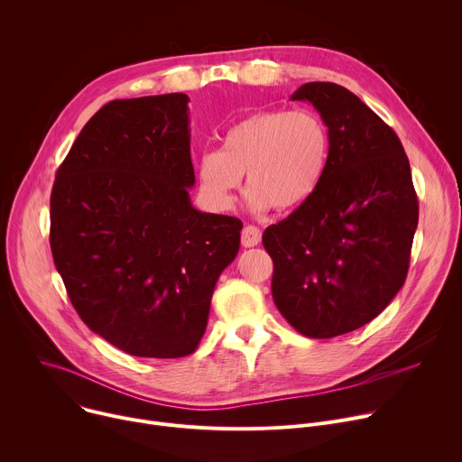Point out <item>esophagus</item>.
<instances>
[{
  "instance_id": "esophagus-1",
  "label": "esophagus",
  "mask_w": 462,
  "mask_h": 462,
  "mask_svg": "<svg viewBox=\"0 0 462 462\" xmlns=\"http://www.w3.org/2000/svg\"><path fill=\"white\" fill-rule=\"evenodd\" d=\"M259 241H261V230H259L257 226L246 225V226L243 228V232H241V243H243V246L250 248V246L259 245Z\"/></svg>"
}]
</instances>
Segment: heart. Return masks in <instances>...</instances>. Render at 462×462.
Masks as SVG:
<instances>
[{"label": "heart", "instance_id": "b5f03b06", "mask_svg": "<svg viewBox=\"0 0 462 462\" xmlns=\"http://www.w3.org/2000/svg\"><path fill=\"white\" fill-rule=\"evenodd\" d=\"M327 155L328 134L316 113L255 111L225 131L219 150L199 155L197 184L205 203L225 212L246 173V203L254 212L292 210L318 188Z\"/></svg>", "mask_w": 462, "mask_h": 462}]
</instances>
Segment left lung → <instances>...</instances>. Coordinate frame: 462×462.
Instances as JSON below:
<instances>
[{
    "label": "left lung",
    "instance_id": "left-lung-1",
    "mask_svg": "<svg viewBox=\"0 0 462 462\" xmlns=\"http://www.w3.org/2000/svg\"><path fill=\"white\" fill-rule=\"evenodd\" d=\"M291 100L312 104L328 134L321 180L263 234L274 261L273 298L309 338L369 323L406 282L419 201L397 134L356 95L309 82Z\"/></svg>",
    "mask_w": 462,
    "mask_h": 462
}]
</instances>
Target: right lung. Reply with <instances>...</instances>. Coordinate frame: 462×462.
Instances as JSON below:
<instances>
[{"mask_svg": "<svg viewBox=\"0 0 462 462\" xmlns=\"http://www.w3.org/2000/svg\"><path fill=\"white\" fill-rule=\"evenodd\" d=\"M189 98L113 100L80 131L51 193V250L93 333L131 356L199 346L237 217L193 208Z\"/></svg>", "mask_w": 462, "mask_h": 462, "instance_id": "add662e5", "label": "right lung"}]
</instances>
